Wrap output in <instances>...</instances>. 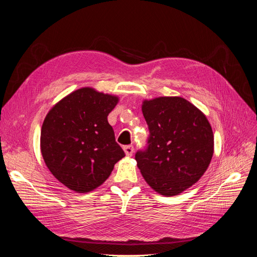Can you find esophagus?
I'll list each match as a JSON object with an SVG mask.
<instances>
[{"mask_svg": "<svg viewBox=\"0 0 257 257\" xmlns=\"http://www.w3.org/2000/svg\"><path fill=\"white\" fill-rule=\"evenodd\" d=\"M123 150H124V152H125L127 157H132L134 152V147L133 146H125V147H123Z\"/></svg>", "mask_w": 257, "mask_h": 257, "instance_id": "esophagus-1", "label": "esophagus"}]
</instances>
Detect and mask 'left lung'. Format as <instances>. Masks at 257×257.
Segmentation results:
<instances>
[{"label": "left lung", "mask_w": 257, "mask_h": 257, "mask_svg": "<svg viewBox=\"0 0 257 257\" xmlns=\"http://www.w3.org/2000/svg\"><path fill=\"white\" fill-rule=\"evenodd\" d=\"M142 110L150 135L135 154L151 188L164 196L189 189L205 174L213 155V133L206 115L180 96L145 99Z\"/></svg>", "instance_id": "8db88e82"}]
</instances>
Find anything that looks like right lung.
<instances>
[{
	"instance_id": "1",
	"label": "right lung",
	"mask_w": 257,
	"mask_h": 257,
	"mask_svg": "<svg viewBox=\"0 0 257 257\" xmlns=\"http://www.w3.org/2000/svg\"><path fill=\"white\" fill-rule=\"evenodd\" d=\"M118 102V96L81 88L46 115L41 132L43 159L69 190L88 193L98 188L125 155L107 120Z\"/></svg>"
}]
</instances>
